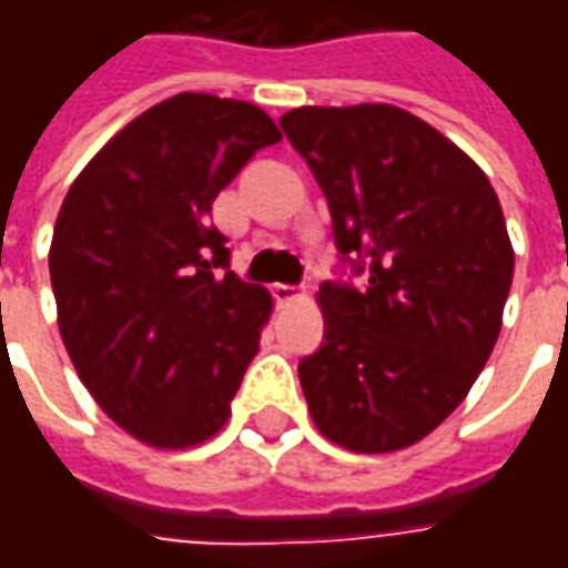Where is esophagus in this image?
I'll list each match as a JSON object with an SVG mask.
<instances>
[{
    "mask_svg": "<svg viewBox=\"0 0 568 568\" xmlns=\"http://www.w3.org/2000/svg\"><path fill=\"white\" fill-rule=\"evenodd\" d=\"M273 297L280 301V304H295V301H301L304 297V288L301 285H273Z\"/></svg>",
    "mask_w": 568,
    "mask_h": 568,
    "instance_id": "obj_1",
    "label": "esophagus"
}]
</instances>
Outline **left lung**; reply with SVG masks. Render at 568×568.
<instances>
[{"label": "left lung", "mask_w": 568, "mask_h": 568, "mask_svg": "<svg viewBox=\"0 0 568 568\" xmlns=\"http://www.w3.org/2000/svg\"><path fill=\"white\" fill-rule=\"evenodd\" d=\"M368 285L320 288L325 344L297 365L310 417L353 453L405 450L459 407L501 332L514 248L487 173L389 103L280 118Z\"/></svg>", "instance_id": "left-lung-1"}]
</instances>
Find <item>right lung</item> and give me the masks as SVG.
Segmentation results:
<instances>
[{
    "mask_svg": "<svg viewBox=\"0 0 568 568\" xmlns=\"http://www.w3.org/2000/svg\"><path fill=\"white\" fill-rule=\"evenodd\" d=\"M273 118L243 100L175 93L118 130L69 185L48 252L57 325L112 423L158 450L219 435L273 297L227 267L212 200Z\"/></svg>",
    "mask_w": 568,
    "mask_h": 568,
    "instance_id": "right-lung-1",
    "label": "right lung"
}]
</instances>
